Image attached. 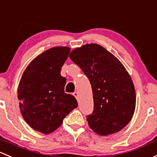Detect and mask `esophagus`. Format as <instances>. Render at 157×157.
Here are the masks:
<instances>
[{
  "label": "esophagus",
  "mask_w": 157,
  "mask_h": 157,
  "mask_svg": "<svg viewBox=\"0 0 157 157\" xmlns=\"http://www.w3.org/2000/svg\"><path fill=\"white\" fill-rule=\"evenodd\" d=\"M73 95L74 97H75L76 98H77V100H78V97H79V94H78V92H74V93H73Z\"/></svg>",
  "instance_id": "obj_1"
}]
</instances>
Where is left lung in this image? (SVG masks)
Returning <instances> with one entry per match:
<instances>
[{
    "mask_svg": "<svg viewBox=\"0 0 157 157\" xmlns=\"http://www.w3.org/2000/svg\"><path fill=\"white\" fill-rule=\"evenodd\" d=\"M70 58L91 83L94 110L86 119L92 131L105 136L123 129L132 118L136 104L134 84L123 64L96 44L74 49Z\"/></svg>",
    "mask_w": 157,
    "mask_h": 157,
    "instance_id": "left-lung-1",
    "label": "left lung"
}]
</instances>
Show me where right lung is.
Listing matches in <instances>:
<instances>
[{"instance_id": "add662e5", "label": "right lung", "mask_w": 157, "mask_h": 157, "mask_svg": "<svg viewBox=\"0 0 157 157\" xmlns=\"http://www.w3.org/2000/svg\"><path fill=\"white\" fill-rule=\"evenodd\" d=\"M71 49L56 47L33 59L18 86L19 108L25 121L44 134L56 130L63 119L77 107L75 97L65 92L66 79L61 68Z\"/></svg>"}]
</instances>
